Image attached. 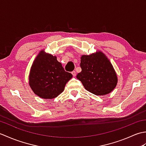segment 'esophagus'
<instances>
[{
	"instance_id": "esophagus-1",
	"label": "esophagus",
	"mask_w": 146,
	"mask_h": 146,
	"mask_svg": "<svg viewBox=\"0 0 146 146\" xmlns=\"http://www.w3.org/2000/svg\"><path fill=\"white\" fill-rule=\"evenodd\" d=\"M71 73H72V75H73V76H76V71H73L72 72H71Z\"/></svg>"
}]
</instances>
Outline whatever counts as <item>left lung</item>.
I'll list each match as a JSON object with an SVG mask.
<instances>
[{
	"mask_svg": "<svg viewBox=\"0 0 146 146\" xmlns=\"http://www.w3.org/2000/svg\"><path fill=\"white\" fill-rule=\"evenodd\" d=\"M82 71L76 75L85 88L97 95L109 94L115 87L117 77L110 61L102 52L83 55Z\"/></svg>",
	"mask_w": 146,
	"mask_h": 146,
	"instance_id": "1",
	"label": "left lung"
}]
</instances>
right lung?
<instances>
[{
    "mask_svg": "<svg viewBox=\"0 0 146 146\" xmlns=\"http://www.w3.org/2000/svg\"><path fill=\"white\" fill-rule=\"evenodd\" d=\"M73 75L65 71L56 56L44 51L36 57L29 75V85L39 97L52 99L63 92L65 85Z\"/></svg>",
    "mask_w": 146,
    "mask_h": 146,
    "instance_id": "add662e5",
    "label": "right lung"
}]
</instances>
